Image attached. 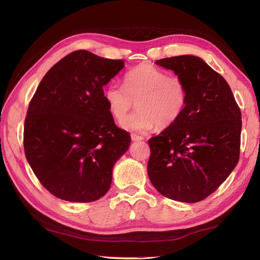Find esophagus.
<instances>
[{
  "label": "esophagus",
  "mask_w": 260,
  "mask_h": 260,
  "mask_svg": "<svg viewBox=\"0 0 260 260\" xmlns=\"http://www.w3.org/2000/svg\"><path fill=\"white\" fill-rule=\"evenodd\" d=\"M131 137H132V141H134V142L144 140V136H140V135H136V134H132Z\"/></svg>",
  "instance_id": "34e87169"
}]
</instances>
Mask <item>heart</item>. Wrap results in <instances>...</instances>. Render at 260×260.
Here are the masks:
<instances>
[{
	"label": "heart",
	"instance_id": "b5f03b06",
	"mask_svg": "<svg viewBox=\"0 0 260 260\" xmlns=\"http://www.w3.org/2000/svg\"><path fill=\"white\" fill-rule=\"evenodd\" d=\"M109 113L117 120L138 105V112L127 116L120 125L132 132L164 129L173 125L184 112L187 88L184 80L152 64H140L127 71L124 86L110 82L104 90Z\"/></svg>",
	"mask_w": 260,
	"mask_h": 260
}]
</instances>
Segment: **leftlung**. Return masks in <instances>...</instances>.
Listing matches in <instances>:
<instances>
[{
  "label": "left lung",
  "instance_id": "obj_1",
  "mask_svg": "<svg viewBox=\"0 0 260 260\" xmlns=\"http://www.w3.org/2000/svg\"><path fill=\"white\" fill-rule=\"evenodd\" d=\"M156 64L184 80L187 103L173 125L148 140V178L171 200L202 201L239 161L240 108L228 82L201 58L171 57Z\"/></svg>",
  "mask_w": 260,
  "mask_h": 260
}]
</instances>
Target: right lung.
Returning <instances> with one entry per match:
<instances>
[{"instance_id": "right-lung-1", "label": "right lung", "mask_w": 260, "mask_h": 260, "mask_svg": "<svg viewBox=\"0 0 260 260\" xmlns=\"http://www.w3.org/2000/svg\"><path fill=\"white\" fill-rule=\"evenodd\" d=\"M123 68L120 59L77 50L39 84L25 116L23 146L33 173L54 197L91 202L109 190L113 167L131 136L116 126L103 87Z\"/></svg>"}]
</instances>
